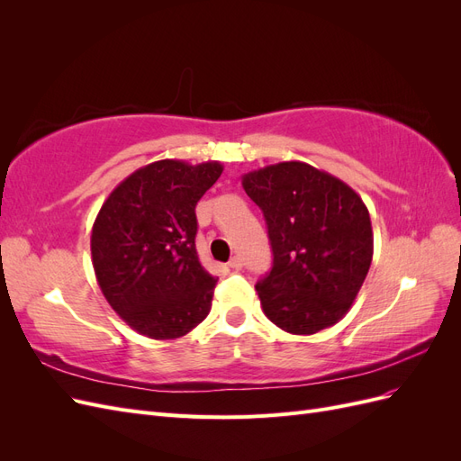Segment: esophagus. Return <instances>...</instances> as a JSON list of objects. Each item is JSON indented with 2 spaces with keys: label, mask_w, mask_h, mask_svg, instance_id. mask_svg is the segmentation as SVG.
Wrapping results in <instances>:
<instances>
[{
  "label": "esophagus",
  "mask_w": 461,
  "mask_h": 461,
  "mask_svg": "<svg viewBox=\"0 0 461 461\" xmlns=\"http://www.w3.org/2000/svg\"><path fill=\"white\" fill-rule=\"evenodd\" d=\"M229 267L234 269V271H239V269L242 267V258H240V256H234V258L229 261Z\"/></svg>",
  "instance_id": "1"
}]
</instances>
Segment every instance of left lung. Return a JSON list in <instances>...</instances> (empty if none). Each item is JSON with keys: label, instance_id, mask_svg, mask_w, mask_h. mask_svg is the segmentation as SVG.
I'll return each mask as SVG.
<instances>
[{"label": "left lung", "instance_id": "1", "mask_svg": "<svg viewBox=\"0 0 461 461\" xmlns=\"http://www.w3.org/2000/svg\"><path fill=\"white\" fill-rule=\"evenodd\" d=\"M263 212L273 267L256 285L263 313L290 334L337 325L352 308L373 259L369 212L327 171L283 161L242 175Z\"/></svg>", "mask_w": 461, "mask_h": 461}]
</instances>
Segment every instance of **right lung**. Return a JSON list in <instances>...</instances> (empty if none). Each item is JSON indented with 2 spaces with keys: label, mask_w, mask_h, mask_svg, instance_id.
Here are the masks:
<instances>
[{
  "label": "right lung",
  "mask_w": 461,
  "mask_h": 461,
  "mask_svg": "<svg viewBox=\"0 0 461 461\" xmlns=\"http://www.w3.org/2000/svg\"><path fill=\"white\" fill-rule=\"evenodd\" d=\"M222 173L219 161L161 159L109 194L92 227V265L107 303L136 332L173 340L212 310L217 278L196 252V203Z\"/></svg>",
  "instance_id": "1"
}]
</instances>
